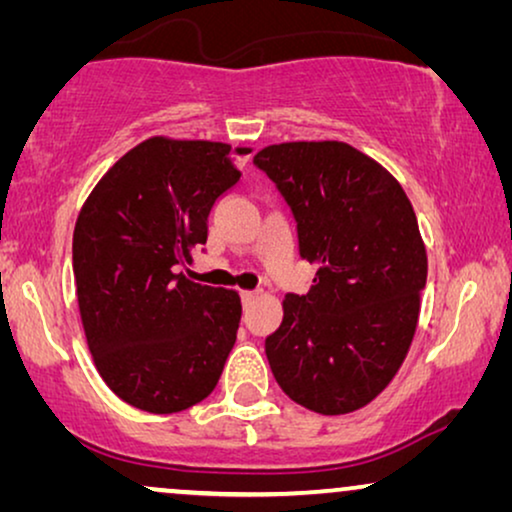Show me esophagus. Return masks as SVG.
Returning <instances> with one entry per match:
<instances>
[{
	"label": "esophagus",
	"mask_w": 512,
	"mask_h": 512,
	"mask_svg": "<svg viewBox=\"0 0 512 512\" xmlns=\"http://www.w3.org/2000/svg\"><path fill=\"white\" fill-rule=\"evenodd\" d=\"M258 296H261V293H258V291H242V305L249 307Z\"/></svg>",
	"instance_id": "obj_1"
}]
</instances>
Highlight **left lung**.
<instances>
[{
	"label": "left lung",
	"instance_id": "left-lung-1",
	"mask_svg": "<svg viewBox=\"0 0 512 512\" xmlns=\"http://www.w3.org/2000/svg\"><path fill=\"white\" fill-rule=\"evenodd\" d=\"M254 163L289 202L300 256L317 265L265 340L272 375L303 408L347 415L387 389L415 338L426 286L415 209L394 174L345 142L272 144Z\"/></svg>",
	"mask_w": 512,
	"mask_h": 512
}]
</instances>
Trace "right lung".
I'll list each match as a JSON object with an SVG mask.
<instances>
[{"instance_id":"add662e5","label":"right lung","mask_w":512,"mask_h":512,"mask_svg":"<svg viewBox=\"0 0 512 512\" xmlns=\"http://www.w3.org/2000/svg\"><path fill=\"white\" fill-rule=\"evenodd\" d=\"M251 149L149 137L109 167L74 228L81 324L107 387L153 415L212 394L240 328L233 289L191 282L179 265L207 242L214 202Z\"/></svg>"}]
</instances>
